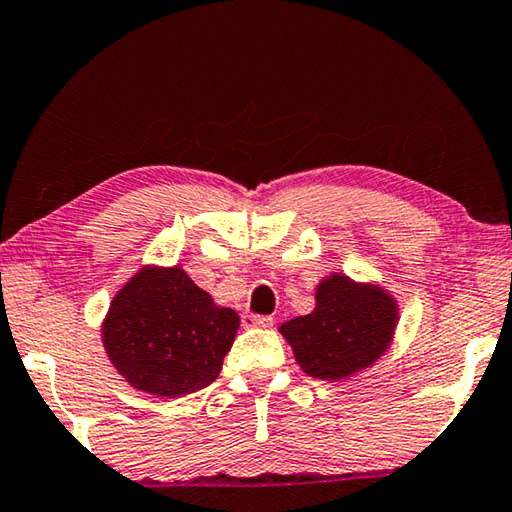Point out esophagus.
I'll return each mask as SVG.
<instances>
[{
	"instance_id": "obj_1",
	"label": "esophagus",
	"mask_w": 512,
	"mask_h": 512,
	"mask_svg": "<svg viewBox=\"0 0 512 512\" xmlns=\"http://www.w3.org/2000/svg\"><path fill=\"white\" fill-rule=\"evenodd\" d=\"M274 319L272 317H258V315H251V312H245L242 315V326L245 328H272Z\"/></svg>"
}]
</instances>
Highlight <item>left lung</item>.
<instances>
[{"label": "left lung", "instance_id": "obj_1", "mask_svg": "<svg viewBox=\"0 0 512 512\" xmlns=\"http://www.w3.org/2000/svg\"><path fill=\"white\" fill-rule=\"evenodd\" d=\"M400 321L398 299L375 281L333 272L315 288V310L279 328L294 360L317 380H348L389 351Z\"/></svg>", "mask_w": 512, "mask_h": 512}]
</instances>
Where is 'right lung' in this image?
Listing matches in <instances>:
<instances>
[{
  "label": "right lung",
  "mask_w": 512,
  "mask_h": 512,
  "mask_svg": "<svg viewBox=\"0 0 512 512\" xmlns=\"http://www.w3.org/2000/svg\"><path fill=\"white\" fill-rule=\"evenodd\" d=\"M238 326V312L218 306L179 265H143L110 301L101 342L130 387L182 398L218 378Z\"/></svg>",
  "instance_id": "1"
}]
</instances>
